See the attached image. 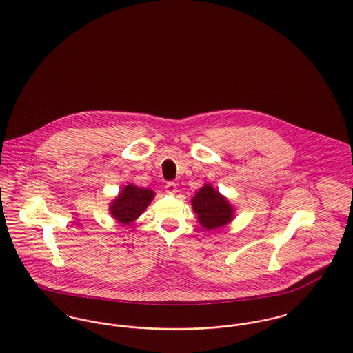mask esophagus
<instances>
[{
    "label": "esophagus",
    "mask_w": 353,
    "mask_h": 353,
    "mask_svg": "<svg viewBox=\"0 0 353 353\" xmlns=\"http://www.w3.org/2000/svg\"><path fill=\"white\" fill-rule=\"evenodd\" d=\"M165 192L169 193V194H174L177 192V185L174 183H168L165 185Z\"/></svg>",
    "instance_id": "esophagus-1"
}]
</instances>
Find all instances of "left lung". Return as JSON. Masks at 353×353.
Wrapping results in <instances>:
<instances>
[{
    "instance_id": "8db88e82",
    "label": "left lung",
    "mask_w": 353,
    "mask_h": 353,
    "mask_svg": "<svg viewBox=\"0 0 353 353\" xmlns=\"http://www.w3.org/2000/svg\"><path fill=\"white\" fill-rule=\"evenodd\" d=\"M190 205L197 221L207 231L230 224L235 217V208L210 183L204 184L190 199Z\"/></svg>"
}]
</instances>
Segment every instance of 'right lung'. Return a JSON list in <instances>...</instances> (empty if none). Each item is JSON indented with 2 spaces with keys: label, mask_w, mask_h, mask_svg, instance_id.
Segmentation results:
<instances>
[{
  "label": "right lung",
  "mask_w": 353,
  "mask_h": 353,
  "mask_svg": "<svg viewBox=\"0 0 353 353\" xmlns=\"http://www.w3.org/2000/svg\"><path fill=\"white\" fill-rule=\"evenodd\" d=\"M154 199V190L139 188L134 184L125 185L110 203L109 212L118 223L130 225Z\"/></svg>",
  "instance_id": "1"
}]
</instances>
